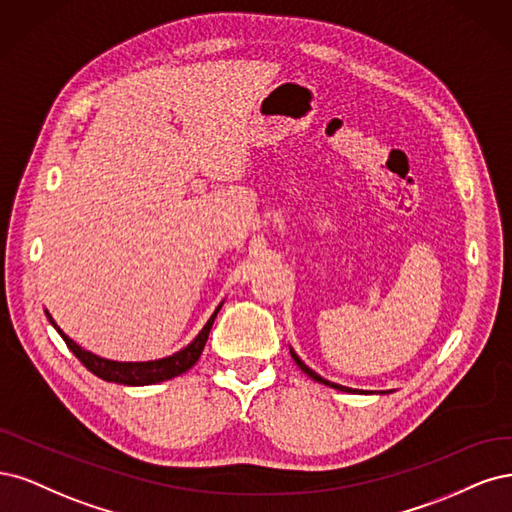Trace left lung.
Listing matches in <instances>:
<instances>
[{"mask_svg": "<svg viewBox=\"0 0 512 512\" xmlns=\"http://www.w3.org/2000/svg\"><path fill=\"white\" fill-rule=\"evenodd\" d=\"M291 351V357H293V361L295 364L300 366V370L304 372V374H308L312 381H317V383H321V385H327V387H332V389H338V391H346V393H366V391H359V389H351V387H342V385H338V383H332V381H327V378H323L321 374H317L315 370H310L304 361L298 357V353H295L293 349H289ZM381 393H385V391H381Z\"/></svg>", "mask_w": 512, "mask_h": 512, "instance_id": "1", "label": "left lung"}]
</instances>
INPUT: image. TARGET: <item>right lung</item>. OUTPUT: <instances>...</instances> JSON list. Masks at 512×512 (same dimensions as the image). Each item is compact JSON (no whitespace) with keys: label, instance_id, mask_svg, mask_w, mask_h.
<instances>
[{"label":"right lung","instance_id":"right-lung-1","mask_svg":"<svg viewBox=\"0 0 512 512\" xmlns=\"http://www.w3.org/2000/svg\"><path fill=\"white\" fill-rule=\"evenodd\" d=\"M223 302L214 308V312L210 315V319L206 321V325L202 327V332L197 334L185 349L176 351L170 357H163V359H153V361H114V359H104L100 355H95L87 349H82L78 346L70 336H65L61 332V327L55 323V319L51 317V312H46L48 321L57 329L59 336L68 344V349L80 359V364L85 366L89 372H93L95 376H100L102 381L108 383H119V385H129V387H142V385H155V383H163V381H170L174 376H180L183 372H187L189 368H193L197 364V359H200L208 334H210V327L217 319V312L221 310Z\"/></svg>","mask_w":512,"mask_h":512}]
</instances>
